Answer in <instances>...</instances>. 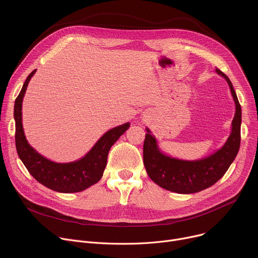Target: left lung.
I'll return each instance as SVG.
<instances>
[{
    "label": "left lung",
    "instance_id": "8db88e82",
    "mask_svg": "<svg viewBox=\"0 0 258 258\" xmlns=\"http://www.w3.org/2000/svg\"><path fill=\"white\" fill-rule=\"evenodd\" d=\"M216 72L228 82L236 104L232 133L222 149L195 161L171 158L159 151L155 138L147 128L143 148L144 164L150 178L165 190L192 194L207 189L223 177L238 154L241 142V105L230 79L217 68Z\"/></svg>",
    "mask_w": 258,
    "mask_h": 258
}]
</instances>
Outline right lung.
Segmentation results:
<instances>
[{
	"instance_id": "add662e5",
	"label": "right lung",
	"mask_w": 258,
	"mask_h": 258,
	"mask_svg": "<svg viewBox=\"0 0 258 258\" xmlns=\"http://www.w3.org/2000/svg\"><path fill=\"white\" fill-rule=\"evenodd\" d=\"M35 71L36 69L27 77L15 100V143L18 156L28 172L45 187L60 193H76L84 191L101 179L106 167L110 148L130 127V123L127 122L108 131L96 143L92 150L79 161L70 163H56L50 161L31 148L25 139L22 127V100L27 85Z\"/></svg>"
}]
</instances>
